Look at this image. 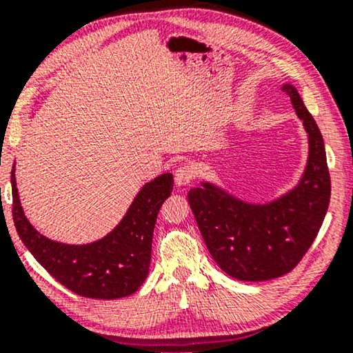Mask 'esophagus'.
Returning a JSON list of instances; mask_svg holds the SVG:
<instances>
[{
    "instance_id": "obj_1",
    "label": "esophagus",
    "mask_w": 353,
    "mask_h": 353,
    "mask_svg": "<svg viewBox=\"0 0 353 353\" xmlns=\"http://www.w3.org/2000/svg\"><path fill=\"white\" fill-rule=\"evenodd\" d=\"M192 178H194V168H192L191 165H188V163H185V165H180L175 170V183L178 186L190 185V183L192 181Z\"/></svg>"
}]
</instances>
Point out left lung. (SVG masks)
<instances>
[{
	"mask_svg": "<svg viewBox=\"0 0 353 353\" xmlns=\"http://www.w3.org/2000/svg\"><path fill=\"white\" fill-rule=\"evenodd\" d=\"M308 134V161L299 185L276 201L250 204L212 183L188 192L192 214L216 265L241 281L283 276L301 262L325 220L331 197L325 141L297 90L283 85Z\"/></svg>",
	"mask_w": 353,
	"mask_h": 353,
	"instance_id": "8db88e82",
	"label": "left lung"
}]
</instances>
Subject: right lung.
I'll list each match as a JSON object with an SVG mask.
<instances>
[{"instance_id":"right-lung-1","label":"right lung","mask_w":353,"mask_h":353,"mask_svg":"<svg viewBox=\"0 0 353 353\" xmlns=\"http://www.w3.org/2000/svg\"><path fill=\"white\" fill-rule=\"evenodd\" d=\"M14 172L12 167V219L17 234L56 281L81 297L104 301L138 291L149 273L157 214L172 194V173L146 183L120 223L103 239L74 245L48 239L33 228L23 215Z\"/></svg>"}]
</instances>
